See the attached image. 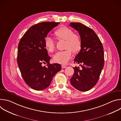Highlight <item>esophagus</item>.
Returning a JSON list of instances; mask_svg holds the SVG:
<instances>
[{"instance_id":"34e87169","label":"esophagus","mask_w":121,"mask_h":121,"mask_svg":"<svg viewBox=\"0 0 121 121\" xmlns=\"http://www.w3.org/2000/svg\"><path fill=\"white\" fill-rule=\"evenodd\" d=\"M61 67H62V68H65L66 67V65H61Z\"/></svg>"}]
</instances>
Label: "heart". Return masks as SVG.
Instances as JSON below:
<instances>
[{
  "instance_id": "1",
  "label": "heart",
  "mask_w": 121,
  "mask_h": 121,
  "mask_svg": "<svg viewBox=\"0 0 121 121\" xmlns=\"http://www.w3.org/2000/svg\"><path fill=\"white\" fill-rule=\"evenodd\" d=\"M56 36L59 39L66 40L65 51H59L53 56L55 62L65 64L72 56V51L77 53L81 48V40L78 34H75L73 30L66 27H62L55 32ZM44 45L49 52H53L55 49V42L50 35H47L44 39Z\"/></svg>"
}]
</instances>
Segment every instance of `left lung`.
<instances>
[{"label": "left lung", "instance_id": "obj_1", "mask_svg": "<svg viewBox=\"0 0 121 121\" xmlns=\"http://www.w3.org/2000/svg\"><path fill=\"white\" fill-rule=\"evenodd\" d=\"M69 26L78 31L81 40V50L74 59L81 68L73 67L70 83L79 91H88L97 84L104 66L103 46L91 29L79 22H71Z\"/></svg>", "mask_w": 121, "mask_h": 121}]
</instances>
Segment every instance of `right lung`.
Here are the masks:
<instances>
[{"label":"right lung","mask_w":121,"mask_h":121,"mask_svg":"<svg viewBox=\"0 0 121 121\" xmlns=\"http://www.w3.org/2000/svg\"><path fill=\"white\" fill-rule=\"evenodd\" d=\"M60 22H43L30 27L18 44L17 63L25 83L31 89L42 91L50 85L61 70L59 64H50V56L44 45L48 33ZM46 62V66L42 64Z\"/></svg>","instance_id":"obj_1"}]
</instances>
